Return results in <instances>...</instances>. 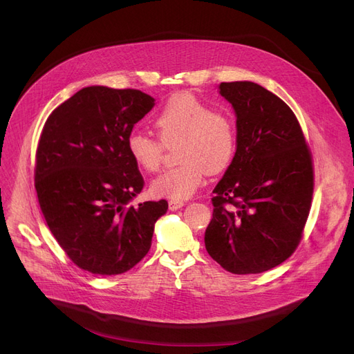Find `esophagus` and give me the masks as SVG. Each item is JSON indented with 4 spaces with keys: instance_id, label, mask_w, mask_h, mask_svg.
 <instances>
[{
    "instance_id": "34e87169",
    "label": "esophagus",
    "mask_w": 354,
    "mask_h": 354,
    "mask_svg": "<svg viewBox=\"0 0 354 354\" xmlns=\"http://www.w3.org/2000/svg\"><path fill=\"white\" fill-rule=\"evenodd\" d=\"M183 206H185V203L180 202V201H169V202H168V207H169V210H172V212H175V210H178V209H182Z\"/></svg>"
}]
</instances>
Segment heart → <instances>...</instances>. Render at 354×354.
Listing matches in <instances>:
<instances>
[{"label": "heart", "instance_id": "1", "mask_svg": "<svg viewBox=\"0 0 354 354\" xmlns=\"http://www.w3.org/2000/svg\"><path fill=\"white\" fill-rule=\"evenodd\" d=\"M160 142L148 134L134 131L127 138V151L145 172H155L162 162L164 144H180L176 158L180 165L167 169L151 183L156 198L185 201L203 183L206 174L226 171L236 152L233 122L210 106L189 94H176L153 117Z\"/></svg>", "mask_w": 354, "mask_h": 354}]
</instances>
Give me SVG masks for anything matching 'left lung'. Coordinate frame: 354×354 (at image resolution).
I'll list each match as a JSON object with an SVG mask.
<instances>
[{"label": "left lung", "instance_id": "left-lung-1", "mask_svg": "<svg viewBox=\"0 0 354 354\" xmlns=\"http://www.w3.org/2000/svg\"><path fill=\"white\" fill-rule=\"evenodd\" d=\"M236 113V153L213 189L209 255L233 274H260L298 247L313 194L310 151L278 95L252 82L220 83Z\"/></svg>", "mask_w": 354, "mask_h": 354}]
</instances>
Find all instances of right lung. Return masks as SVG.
Segmentation results:
<instances>
[{
	"label": "right lung",
	"mask_w": 354,
	"mask_h": 354,
	"mask_svg": "<svg viewBox=\"0 0 354 354\" xmlns=\"http://www.w3.org/2000/svg\"><path fill=\"white\" fill-rule=\"evenodd\" d=\"M153 106L141 90L90 86L44 125L35 165L39 206L63 251L91 274L117 275L138 264L168 210L167 201L130 205L144 179L127 138Z\"/></svg>",
	"instance_id": "add662e5"
}]
</instances>
